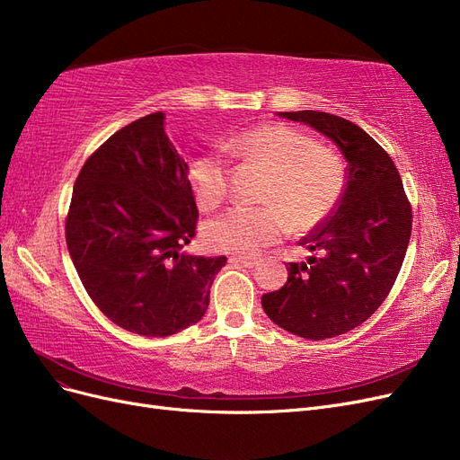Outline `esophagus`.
<instances>
[{"mask_svg":"<svg viewBox=\"0 0 460 460\" xmlns=\"http://www.w3.org/2000/svg\"><path fill=\"white\" fill-rule=\"evenodd\" d=\"M230 261H234V262H240V264H243V267H247V269H253L255 264L259 262V259H257V257H232Z\"/></svg>","mask_w":460,"mask_h":460,"instance_id":"34e87169","label":"esophagus"}]
</instances>
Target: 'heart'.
Returning a JSON list of instances; mask_svg holds the SVG:
<instances>
[{
	"instance_id": "1",
	"label": "heart",
	"mask_w": 460,
	"mask_h": 460,
	"mask_svg": "<svg viewBox=\"0 0 460 460\" xmlns=\"http://www.w3.org/2000/svg\"><path fill=\"white\" fill-rule=\"evenodd\" d=\"M238 157L269 171L262 207H235L207 222L205 243L215 252L253 255L289 232L320 225L343 198L347 166L340 153L282 122L261 124L232 140ZM188 182L196 203L211 211L226 199L228 169L217 155L193 159Z\"/></svg>"
}]
</instances>
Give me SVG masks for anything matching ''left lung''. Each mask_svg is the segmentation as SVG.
<instances>
[{"label":"left lung","mask_w":460,"mask_h":460,"mask_svg":"<svg viewBox=\"0 0 460 460\" xmlns=\"http://www.w3.org/2000/svg\"><path fill=\"white\" fill-rule=\"evenodd\" d=\"M280 115L328 136L349 163L338 211L301 242L320 255L289 262L288 282L261 299L274 324L326 340L363 324L392 291L412 211L392 157L355 122L323 111Z\"/></svg>","instance_id":"1"}]
</instances>
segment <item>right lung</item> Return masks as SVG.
<instances>
[{"mask_svg": "<svg viewBox=\"0 0 460 460\" xmlns=\"http://www.w3.org/2000/svg\"><path fill=\"white\" fill-rule=\"evenodd\" d=\"M151 113L97 147L75 182L66 247L82 286L111 323L164 338L199 323L226 257H193L198 207L188 164Z\"/></svg>", "mask_w": 460, "mask_h": 460, "instance_id": "right-lung-1", "label": "right lung"}]
</instances>
